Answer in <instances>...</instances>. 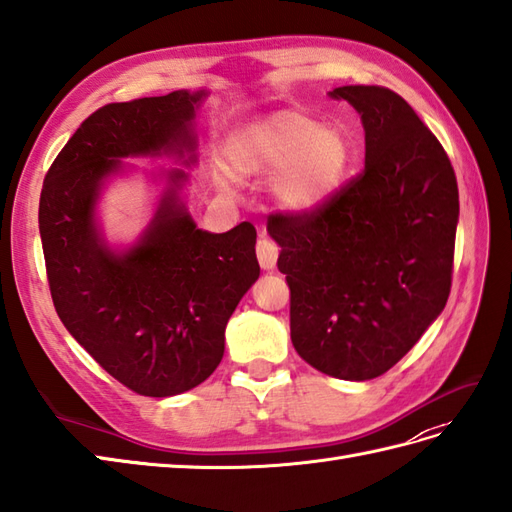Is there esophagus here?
I'll list each match as a JSON object with an SVG mask.
<instances>
[{
    "label": "esophagus",
    "instance_id": "obj_1",
    "mask_svg": "<svg viewBox=\"0 0 512 512\" xmlns=\"http://www.w3.org/2000/svg\"><path fill=\"white\" fill-rule=\"evenodd\" d=\"M255 251H257V261L261 268L272 270L274 266H277V259H279L277 242H272L270 238H266V235H261L257 246H255Z\"/></svg>",
    "mask_w": 512,
    "mask_h": 512
}]
</instances>
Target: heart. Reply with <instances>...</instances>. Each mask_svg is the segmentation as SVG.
<instances>
[{"label": "heart", "mask_w": 512, "mask_h": 512, "mask_svg": "<svg viewBox=\"0 0 512 512\" xmlns=\"http://www.w3.org/2000/svg\"><path fill=\"white\" fill-rule=\"evenodd\" d=\"M350 149L344 136L296 110H281L244 125L227 142V162L238 179L270 177L285 209L311 212L344 179Z\"/></svg>", "instance_id": "b5f03b06"}]
</instances>
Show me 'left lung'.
I'll use <instances>...</instances> for the list:
<instances>
[{"label":"left lung","instance_id":"1","mask_svg":"<svg viewBox=\"0 0 512 512\" xmlns=\"http://www.w3.org/2000/svg\"><path fill=\"white\" fill-rule=\"evenodd\" d=\"M365 129V166L311 212L268 231L290 285V331L313 368L344 381L391 370L448 303L458 186L448 153L398 93L339 86Z\"/></svg>","mask_w":512,"mask_h":512}]
</instances>
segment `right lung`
I'll list each match as a JSON object with an SVG mask.
<instances>
[{"label": "right lung", "instance_id": "right-lung-1", "mask_svg": "<svg viewBox=\"0 0 512 512\" xmlns=\"http://www.w3.org/2000/svg\"><path fill=\"white\" fill-rule=\"evenodd\" d=\"M205 90L108 103L77 127L49 166L41 203L45 268L62 324L103 370L140 396L201 385L225 352V329L259 277L257 231L196 229L168 192L142 242L114 255L95 229L101 179L116 157L194 149L188 123ZM183 173L170 179L179 183Z\"/></svg>", "mask_w": 512, "mask_h": 512}]
</instances>
